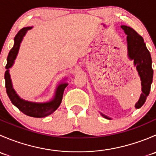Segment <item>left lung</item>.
Returning a JSON list of instances; mask_svg holds the SVG:
<instances>
[{"label": "left lung", "mask_w": 156, "mask_h": 156, "mask_svg": "<svg viewBox=\"0 0 156 156\" xmlns=\"http://www.w3.org/2000/svg\"><path fill=\"white\" fill-rule=\"evenodd\" d=\"M127 34V56L130 60H133V66H136L141 81V90L139 100L135 104V108H140L146 100L149 94L151 84L153 78V69L152 68V58L148 49L146 48L144 40L135 30L127 26H121ZM102 116L111 120V118L100 112Z\"/></svg>", "instance_id": "obj_1"}]
</instances>
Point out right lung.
<instances>
[{"instance_id": "obj_1", "label": "right lung", "mask_w": 156, "mask_h": 156, "mask_svg": "<svg viewBox=\"0 0 156 156\" xmlns=\"http://www.w3.org/2000/svg\"><path fill=\"white\" fill-rule=\"evenodd\" d=\"M32 28L33 26L23 28L17 33L16 37H14L13 47L9 52L8 56H7V62L6 65L7 71L4 75L5 87L7 95L12 103L14 106H16L22 112L31 117L44 118L51 115L59 107L62 102L64 90L68 85V83L65 82L67 78H64L63 81H61L56 87L53 99H51L50 101L44 102V103H37V102H31L24 100L21 98L13 89L10 75V69L15 62V59H16V56L18 55L19 50L23 40V37L26 35L27 31Z\"/></svg>"}]
</instances>
